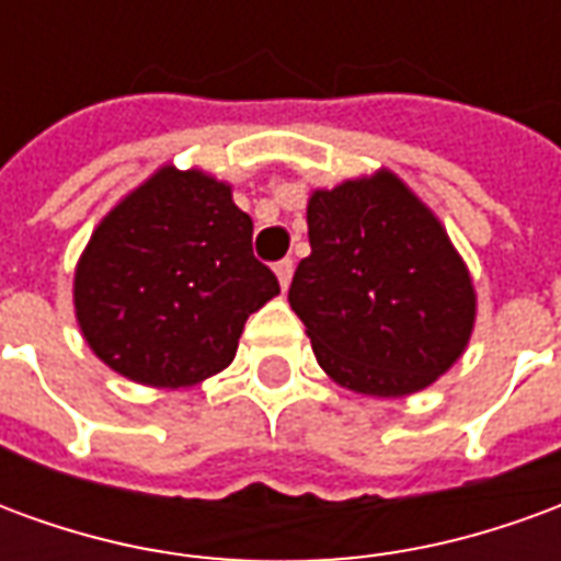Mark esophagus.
Returning <instances> with one entry per match:
<instances>
[{"label": "esophagus", "mask_w": 561, "mask_h": 561, "mask_svg": "<svg viewBox=\"0 0 561 561\" xmlns=\"http://www.w3.org/2000/svg\"><path fill=\"white\" fill-rule=\"evenodd\" d=\"M276 276H279L282 288H288V282H291V276H294V261H291V257H282L279 264H276Z\"/></svg>", "instance_id": "obj_1"}]
</instances>
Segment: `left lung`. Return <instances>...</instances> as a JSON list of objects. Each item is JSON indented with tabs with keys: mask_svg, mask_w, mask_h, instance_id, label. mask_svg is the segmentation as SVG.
Segmentation results:
<instances>
[{
	"mask_svg": "<svg viewBox=\"0 0 561 561\" xmlns=\"http://www.w3.org/2000/svg\"><path fill=\"white\" fill-rule=\"evenodd\" d=\"M312 255L288 304L342 388L405 397L457 360L474 324L466 264L430 209L393 176L309 197Z\"/></svg>",
	"mask_w": 561,
	"mask_h": 561,
	"instance_id": "left-lung-1",
	"label": "left lung"
}]
</instances>
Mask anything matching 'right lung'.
Masks as SVG:
<instances>
[{
  "label": "right lung",
  "mask_w": 561,
  "mask_h": 561,
  "mask_svg": "<svg viewBox=\"0 0 561 561\" xmlns=\"http://www.w3.org/2000/svg\"><path fill=\"white\" fill-rule=\"evenodd\" d=\"M279 294L252 219L213 176L159 171L92 233L75 276L90 348L119 376L183 388L231 364L245 318Z\"/></svg>",
  "instance_id": "right-lung-1"
}]
</instances>
